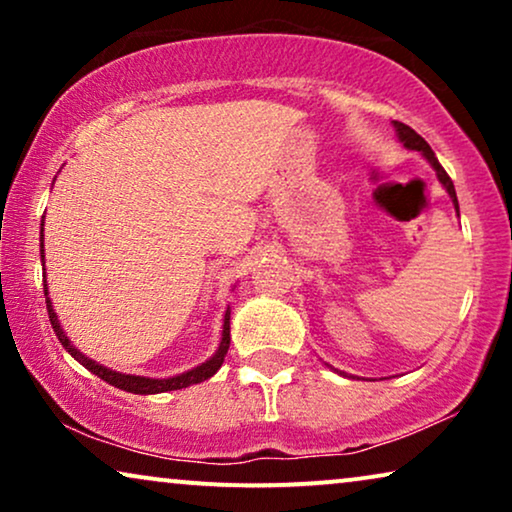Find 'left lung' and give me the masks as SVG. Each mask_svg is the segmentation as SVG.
I'll use <instances>...</instances> for the list:
<instances>
[{
	"instance_id": "obj_1",
	"label": "left lung",
	"mask_w": 512,
	"mask_h": 512,
	"mask_svg": "<svg viewBox=\"0 0 512 512\" xmlns=\"http://www.w3.org/2000/svg\"><path fill=\"white\" fill-rule=\"evenodd\" d=\"M394 128H396V137H398V142H401L405 149H410V151H419L422 153V156L429 160V165L433 167V170H436V177H438V181L440 184H443V188L447 191V195H450L452 198V205H454V209H457V214H459V202H457V191H454V184H452V179L447 177V172L443 170V165L438 163V158H436V153L431 151V146L424 142V137H419L415 130L410 128V125H405V123H398V121H394ZM328 366V363H326ZM331 370H335L333 366H328ZM335 373L338 375H342V377H352L354 380V375H347V373H342V370H335Z\"/></svg>"
}]
</instances>
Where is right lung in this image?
I'll return each instance as SVG.
<instances>
[{
	"instance_id": "add662e5",
	"label": "right lung",
	"mask_w": 512,
	"mask_h": 512,
	"mask_svg": "<svg viewBox=\"0 0 512 512\" xmlns=\"http://www.w3.org/2000/svg\"><path fill=\"white\" fill-rule=\"evenodd\" d=\"M39 251H41V265H46V258H44V223H41V235H39ZM46 270V268H44ZM44 296H46V310H48V319H51V326L55 335H58V340L62 342V347L67 349L69 354L74 356L76 361L81 363L83 368H88L90 373L100 377V380L109 382L111 387L116 389H123V391H130V394H142V396H149V394H165V391H177V389H186L191 387V384H198V382H205L212 377L216 370L221 368L223 359H226L228 354V347H230V307L223 314V331H221V342L219 347H216V352L209 356L205 363H200V366H195L191 370H186V373H179V375H172V377H144V375H128V373H118V370H111L107 366H102V363H97L93 359H88L86 354L81 352V349H76L72 345V340L67 338V333L62 331L60 321H58V314L53 310V303L51 298H48V284H46V272H44Z\"/></svg>"
}]
</instances>
